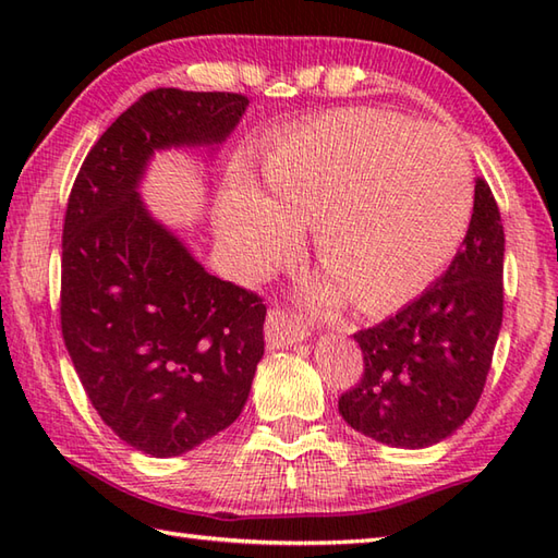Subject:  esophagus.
I'll list each match as a JSON object with an SVG mask.
<instances>
[{
    "label": "esophagus",
    "mask_w": 558,
    "mask_h": 558,
    "mask_svg": "<svg viewBox=\"0 0 558 558\" xmlns=\"http://www.w3.org/2000/svg\"><path fill=\"white\" fill-rule=\"evenodd\" d=\"M306 338H310V330H306V326H302L298 318H292L286 310H280V306H272V310L268 312V318H266L268 348L278 350V348L292 345V342H302Z\"/></svg>",
    "instance_id": "1"
}]
</instances>
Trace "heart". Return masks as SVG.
<instances>
[{
    "mask_svg": "<svg viewBox=\"0 0 558 558\" xmlns=\"http://www.w3.org/2000/svg\"><path fill=\"white\" fill-rule=\"evenodd\" d=\"M270 198L234 184L220 234L246 278H264L316 225V258L362 312L414 298L456 254L472 216L465 150L438 126L393 112L340 110L268 153ZM336 288L316 294L328 310Z\"/></svg>",
    "mask_w": 558,
    "mask_h": 558,
    "instance_id": "obj_1",
    "label": "heart"
}]
</instances>
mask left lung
Returning <instances> with one entry per match:
<instances>
[{
	"label": "left lung",
	"mask_w": 558,
	"mask_h": 558,
	"mask_svg": "<svg viewBox=\"0 0 558 558\" xmlns=\"http://www.w3.org/2000/svg\"><path fill=\"white\" fill-rule=\"evenodd\" d=\"M504 318V225L489 184L448 270L417 300L354 333L360 384L338 400L352 429L396 448H426L465 422L487 384Z\"/></svg>",
	"instance_id": "left-lung-1"
}]
</instances>
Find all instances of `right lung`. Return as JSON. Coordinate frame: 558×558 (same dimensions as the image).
<instances>
[{
    "label": "right lung",
    "mask_w": 558,
    "mask_h": 558,
    "mask_svg": "<svg viewBox=\"0 0 558 558\" xmlns=\"http://www.w3.org/2000/svg\"><path fill=\"white\" fill-rule=\"evenodd\" d=\"M246 105L242 93H144L90 148L69 194L64 345L100 420L153 458L182 456L240 417L264 357L266 304L206 272L136 189L153 153L222 144Z\"/></svg>",
    "instance_id": "1"
}]
</instances>
